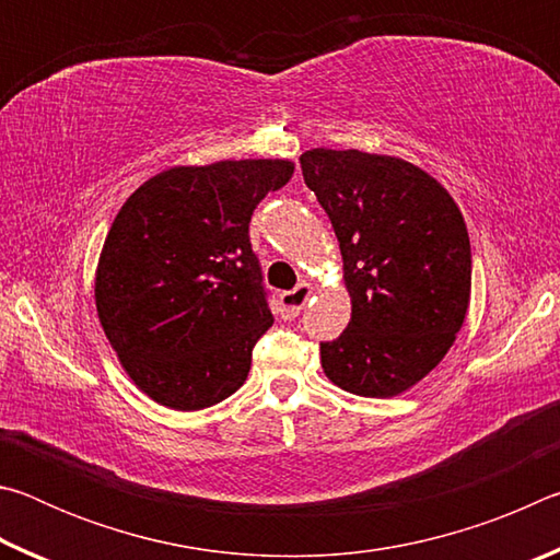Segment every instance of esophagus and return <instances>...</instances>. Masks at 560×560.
Masks as SVG:
<instances>
[{"mask_svg": "<svg viewBox=\"0 0 560 560\" xmlns=\"http://www.w3.org/2000/svg\"><path fill=\"white\" fill-rule=\"evenodd\" d=\"M308 296H311V283H306V281H301L296 289L283 291L281 301H279L281 303V318H287V320L296 318L303 311V306H306Z\"/></svg>", "mask_w": 560, "mask_h": 560, "instance_id": "34e87169", "label": "esophagus"}]
</instances>
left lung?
Here are the masks:
<instances>
[{"label": "left lung", "mask_w": 560, "mask_h": 560, "mask_svg": "<svg viewBox=\"0 0 560 560\" xmlns=\"http://www.w3.org/2000/svg\"><path fill=\"white\" fill-rule=\"evenodd\" d=\"M303 179L343 254L353 314L320 343L330 383L393 397L420 383L452 348L467 316L471 246L447 189L400 158L306 150Z\"/></svg>", "instance_id": "8db88e82"}]
</instances>
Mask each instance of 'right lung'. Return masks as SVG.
Listing matches in <instances>:
<instances>
[{
    "label": "right lung",
    "mask_w": 560,
    "mask_h": 560,
    "mask_svg": "<svg viewBox=\"0 0 560 560\" xmlns=\"http://www.w3.org/2000/svg\"><path fill=\"white\" fill-rule=\"evenodd\" d=\"M289 160L173 167L120 207L96 271V308L126 373L173 410L240 390L273 324L249 222Z\"/></svg>",
    "instance_id": "right-lung-1"
}]
</instances>
